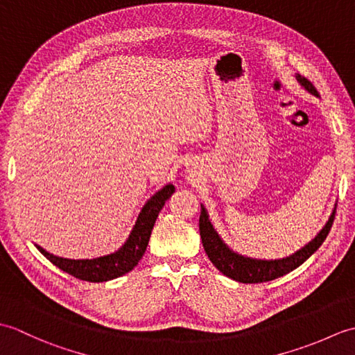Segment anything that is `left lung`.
Returning <instances> with one entry per match:
<instances>
[{
	"mask_svg": "<svg viewBox=\"0 0 355 355\" xmlns=\"http://www.w3.org/2000/svg\"><path fill=\"white\" fill-rule=\"evenodd\" d=\"M296 79L308 93L319 97L318 89L314 88L310 80L300 76V74H296ZM336 206L333 214L329 216V220L323 225V229L314 236V239H311L310 243L300 248V250L294 252L293 254L282 259H254L233 252L232 248L224 243L221 236L218 235V232L215 230L212 223H210L206 207L201 205L200 235L202 241V247H205L209 259L212 261L214 266L220 270L223 275L233 279V281L243 284H261L273 281V279L281 277L286 273H290L294 268H297L299 266H302V263L323 244V241L327 239L331 227H333L336 218Z\"/></svg>",
	"mask_w": 355,
	"mask_h": 355,
	"instance_id": "left-lung-1",
	"label": "left lung"
}]
</instances>
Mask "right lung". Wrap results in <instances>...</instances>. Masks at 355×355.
Listing matches in <instances>:
<instances>
[{"instance_id": "right-lung-1", "label": "right lung", "mask_w": 355, "mask_h": 355, "mask_svg": "<svg viewBox=\"0 0 355 355\" xmlns=\"http://www.w3.org/2000/svg\"><path fill=\"white\" fill-rule=\"evenodd\" d=\"M173 192H175V187L169 183L163 186L160 191L155 192L146 201V205L143 206L141 212L137 216V221H135L130 236L125 241V244L114 253L93 259H67L49 253L37 244L36 248L53 266L64 270L65 273L80 279V281L107 282L111 281V279L123 276L137 266L141 256L145 254L157 216L163 209L166 200L171 198Z\"/></svg>"}]
</instances>
